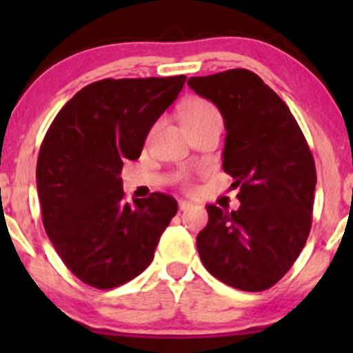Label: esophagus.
I'll return each instance as SVG.
<instances>
[{
  "label": "esophagus",
  "instance_id": "1",
  "mask_svg": "<svg viewBox=\"0 0 353 353\" xmlns=\"http://www.w3.org/2000/svg\"><path fill=\"white\" fill-rule=\"evenodd\" d=\"M178 207H180L181 212H186V210L191 209L192 204H191V202H188V201H178Z\"/></svg>",
  "mask_w": 353,
  "mask_h": 353
}]
</instances>
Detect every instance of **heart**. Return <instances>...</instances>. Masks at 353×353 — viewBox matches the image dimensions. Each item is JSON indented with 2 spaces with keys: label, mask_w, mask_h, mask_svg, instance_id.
Instances as JSON below:
<instances>
[{
  "label": "heart",
  "mask_w": 353,
  "mask_h": 353,
  "mask_svg": "<svg viewBox=\"0 0 353 353\" xmlns=\"http://www.w3.org/2000/svg\"><path fill=\"white\" fill-rule=\"evenodd\" d=\"M219 117L220 114L215 105L204 98H192L188 101V103H185V105L181 108V119H183V123H185V127H188V125L205 122V120H210V119H219ZM176 181L188 191H192V188H194L192 186L191 176L188 175L186 172L180 173V175L176 176Z\"/></svg>",
  "instance_id": "b5f03b06"
}]
</instances>
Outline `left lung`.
<instances>
[{
	"mask_svg": "<svg viewBox=\"0 0 353 353\" xmlns=\"http://www.w3.org/2000/svg\"><path fill=\"white\" fill-rule=\"evenodd\" d=\"M191 90L225 120L223 170L234 178L238 210L205 205L209 223L197 250L221 283L260 292L289 272L312 226L316 170L286 103L254 72L231 69L191 77Z\"/></svg>",
	"mask_w": 353,
	"mask_h": 353,
	"instance_id": "8db88e82",
	"label": "left lung"
}]
</instances>
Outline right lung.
<instances>
[{
	"label": "right lung",
	"mask_w": 353,
	"mask_h": 353,
	"mask_svg": "<svg viewBox=\"0 0 353 353\" xmlns=\"http://www.w3.org/2000/svg\"><path fill=\"white\" fill-rule=\"evenodd\" d=\"M185 81V75L94 81L48 128L37 162L43 225L65 267L88 286L112 289L143 273L176 214V201L163 192L125 202L120 172L127 159L139 157Z\"/></svg>",
	"instance_id": "add662e5"
}]
</instances>
